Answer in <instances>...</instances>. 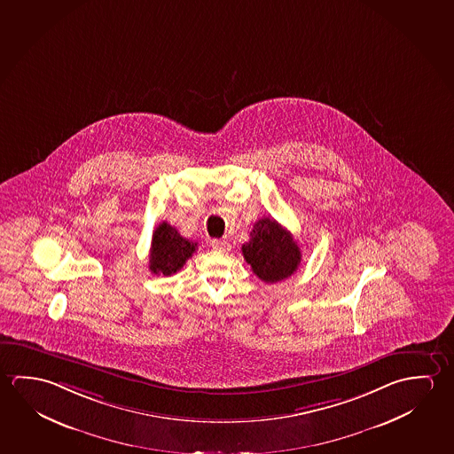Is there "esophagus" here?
Instances as JSON below:
<instances>
[{"label": "esophagus", "mask_w": 454, "mask_h": 454, "mask_svg": "<svg viewBox=\"0 0 454 454\" xmlns=\"http://www.w3.org/2000/svg\"><path fill=\"white\" fill-rule=\"evenodd\" d=\"M210 246H212V248L214 250H216V252H230L231 246L230 242L228 240H223V239H214L212 242H210Z\"/></svg>", "instance_id": "1"}]
</instances>
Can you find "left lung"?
<instances>
[{
  "instance_id": "obj_1",
  "label": "left lung",
  "mask_w": 454,
  "mask_h": 454,
  "mask_svg": "<svg viewBox=\"0 0 454 454\" xmlns=\"http://www.w3.org/2000/svg\"><path fill=\"white\" fill-rule=\"evenodd\" d=\"M242 253L253 274L266 283L288 278L301 264V248L293 234L268 216L253 224L250 240L242 246Z\"/></svg>"
}]
</instances>
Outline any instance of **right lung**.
<instances>
[{"label": "right lung", "instance_id": "right-lung-1", "mask_svg": "<svg viewBox=\"0 0 454 454\" xmlns=\"http://www.w3.org/2000/svg\"><path fill=\"white\" fill-rule=\"evenodd\" d=\"M196 246V242L182 238L179 231L172 228L171 224L166 222L158 224L153 231L150 248L149 269L152 274L168 277L179 272L186 260L193 256Z\"/></svg>", "mask_w": 454, "mask_h": 454}]
</instances>
